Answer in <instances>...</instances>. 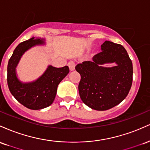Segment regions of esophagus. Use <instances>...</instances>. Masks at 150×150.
<instances>
[{"label":"esophagus","mask_w":150,"mask_h":150,"mask_svg":"<svg viewBox=\"0 0 150 150\" xmlns=\"http://www.w3.org/2000/svg\"><path fill=\"white\" fill-rule=\"evenodd\" d=\"M68 67H69L70 68V70H71V71H73V70H75V63H74L73 61H70L69 63H68Z\"/></svg>","instance_id":"1"}]
</instances>
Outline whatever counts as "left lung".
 <instances>
[{"instance_id":"obj_1","label":"left lung","mask_w":150,"mask_h":150,"mask_svg":"<svg viewBox=\"0 0 150 150\" xmlns=\"http://www.w3.org/2000/svg\"><path fill=\"white\" fill-rule=\"evenodd\" d=\"M101 52L75 66L80 74V97L89 107L106 111L120 104L128 95L132 82V63L126 50L118 44L106 41ZM108 63L116 67L106 68Z\"/></svg>"}]
</instances>
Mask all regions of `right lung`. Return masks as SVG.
Segmentation results:
<instances>
[{
    "label": "right lung",
    "instance_id": "obj_1",
    "mask_svg": "<svg viewBox=\"0 0 150 150\" xmlns=\"http://www.w3.org/2000/svg\"><path fill=\"white\" fill-rule=\"evenodd\" d=\"M44 39L32 37L20 43L15 48L8 64V88L13 97L25 107L39 110L48 107L56 97L58 85L69 73V68H55L49 65L44 73L37 80L23 83L18 80L16 67L25 51L34 46L42 45Z\"/></svg>",
    "mask_w": 150,
    "mask_h": 150
}]
</instances>
